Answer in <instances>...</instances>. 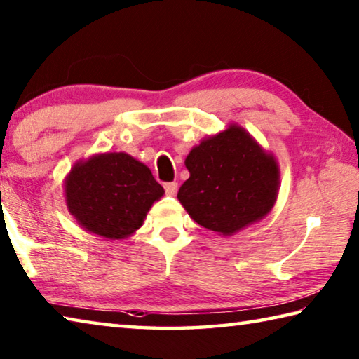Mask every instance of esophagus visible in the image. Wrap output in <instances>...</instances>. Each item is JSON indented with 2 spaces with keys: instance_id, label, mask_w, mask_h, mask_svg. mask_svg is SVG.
<instances>
[{
  "instance_id": "esophagus-1",
  "label": "esophagus",
  "mask_w": 359,
  "mask_h": 359,
  "mask_svg": "<svg viewBox=\"0 0 359 359\" xmlns=\"http://www.w3.org/2000/svg\"><path fill=\"white\" fill-rule=\"evenodd\" d=\"M177 188H179V185L175 184V182H169V184H165V190L169 196H174V194L177 193Z\"/></svg>"
}]
</instances>
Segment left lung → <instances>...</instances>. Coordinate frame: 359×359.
I'll return each instance as SVG.
<instances>
[{
    "mask_svg": "<svg viewBox=\"0 0 359 359\" xmlns=\"http://www.w3.org/2000/svg\"><path fill=\"white\" fill-rule=\"evenodd\" d=\"M190 177L177 198L194 222L233 236L269 214L280 187V168L250 133L231 123L203 139L185 158Z\"/></svg>",
    "mask_w": 359,
    "mask_h": 359,
    "instance_id": "left-lung-1",
    "label": "left lung"
}]
</instances>
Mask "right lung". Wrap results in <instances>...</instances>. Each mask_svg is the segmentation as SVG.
Masks as SVG:
<instances>
[{"label":"right lung","mask_w":359,"mask_h":359,"mask_svg":"<svg viewBox=\"0 0 359 359\" xmlns=\"http://www.w3.org/2000/svg\"><path fill=\"white\" fill-rule=\"evenodd\" d=\"M163 194L150 169L125 151L79 160L65 177L69 214L85 231L109 241L135 234Z\"/></svg>","instance_id":"right-lung-1"}]
</instances>
